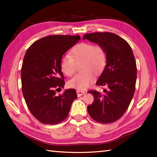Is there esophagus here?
<instances>
[{"instance_id": "1", "label": "esophagus", "mask_w": 157, "mask_h": 157, "mask_svg": "<svg viewBox=\"0 0 157 157\" xmlns=\"http://www.w3.org/2000/svg\"><path fill=\"white\" fill-rule=\"evenodd\" d=\"M84 94H85V92L83 91H79V90H78V91H77V94H78V97L82 96V95H84Z\"/></svg>"}]
</instances>
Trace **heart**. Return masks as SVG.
Listing matches in <instances>:
<instances>
[{"mask_svg":"<svg viewBox=\"0 0 157 157\" xmlns=\"http://www.w3.org/2000/svg\"><path fill=\"white\" fill-rule=\"evenodd\" d=\"M107 62V52L102 46L82 42L73 48L71 55H65L60 59V68L62 73L71 77L75 73L77 64L81 63L82 73L69 80L71 88L84 90L94 83L95 75L100 74L105 68Z\"/></svg>","mask_w":157,"mask_h":157,"instance_id":"obj_1","label":"heart"}]
</instances>
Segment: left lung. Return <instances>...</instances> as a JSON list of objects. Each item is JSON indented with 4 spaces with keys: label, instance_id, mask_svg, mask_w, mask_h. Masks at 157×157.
<instances>
[{
    "label": "left lung",
    "instance_id": "1",
    "mask_svg": "<svg viewBox=\"0 0 157 157\" xmlns=\"http://www.w3.org/2000/svg\"><path fill=\"white\" fill-rule=\"evenodd\" d=\"M88 39L102 46L107 52L105 68L96 82L97 86H106L104 92L91 90L94 101L87 107L88 113L98 123H111L125 113L134 96L137 69L131 47L117 34L109 32L84 34Z\"/></svg>",
    "mask_w": 157,
    "mask_h": 157
}]
</instances>
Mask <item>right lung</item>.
I'll use <instances>...</instances> for the list:
<instances>
[{"instance_id":"right-lung-1","label":"right lung","mask_w":157,"mask_h":157,"mask_svg":"<svg viewBox=\"0 0 157 157\" xmlns=\"http://www.w3.org/2000/svg\"><path fill=\"white\" fill-rule=\"evenodd\" d=\"M79 39V35L47 36L25 52L21 67L23 95L31 113L42 123L56 124L64 121L78 97L73 89L58 95L56 91L65 84L61 58Z\"/></svg>"}]
</instances>
